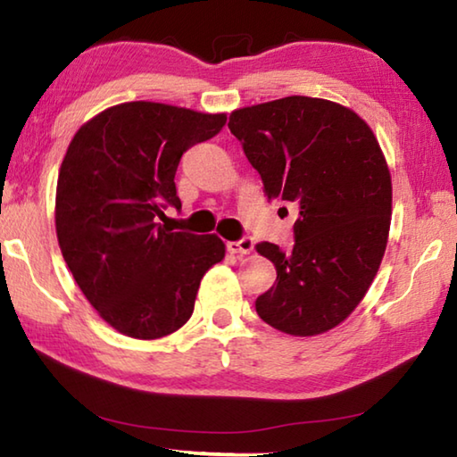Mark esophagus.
I'll return each instance as SVG.
<instances>
[{
    "mask_svg": "<svg viewBox=\"0 0 457 457\" xmlns=\"http://www.w3.org/2000/svg\"><path fill=\"white\" fill-rule=\"evenodd\" d=\"M226 247L231 253H239V256H245V253H250L253 250V239L252 237H242V239H237V242H228Z\"/></svg>",
    "mask_w": 457,
    "mask_h": 457,
    "instance_id": "1",
    "label": "esophagus"
}]
</instances>
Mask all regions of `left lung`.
I'll return each instance as SVG.
<instances>
[{
    "label": "left lung",
    "mask_w": 457,
    "mask_h": 457,
    "mask_svg": "<svg viewBox=\"0 0 457 457\" xmlns=\"http://www.w3.org/2000/svg\"><path fill=\"white\" fill-rule=\"evenodd\" d=\"M228 127L266 197L296 210L290 252L256 245L276 266L258 316L294 337L335 328L367 294L389 236L391 175L373 130L349 108L311 96L239 108Z\"/></svg>",
    "instance_id": "1"
}]
</instances>
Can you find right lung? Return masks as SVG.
<instances>
[{
    "instance_id": "right-lung-1",
    "label": "right lung",
    "mask_w": 457,
    "mask_h": 457,
    "mask_svg": "<svg viewBox=\"0 0 457 457\" xmlns=\"http://www.w3.org/2000/svg\"><path fill=\"white\" fill-rule=\"evenodd\" d=\"M226 114L125 103L74 135L56 189V234L88 303L112 328L153 340L193 314L199 282L226 256L218 236L161 226L181 210L175 171L183 153L220 133Z\"/></svg>"
}]
</instances>
